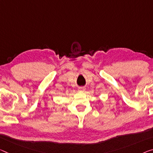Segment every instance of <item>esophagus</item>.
Segmentation results:
<instances>
[{
	"mask_svg": "<svg viewBox=\"0 0 153 153\" xmlns=\"http://www.w3.org/2000/svg\"><path fill=\"white\" fill-rule=\"evenodd\" d=\"M79 90L81 91H85V87H79Z\"/></svg>",
	"mask_w": 153,
	"mask_h": 153,
	"instance_id": "34e87169",
	"label": "esophagus"
}]
</instances>
